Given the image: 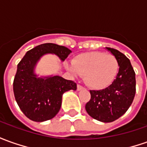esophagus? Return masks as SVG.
Here are the masks:
<instances>
[{"label": "esophagus", "instance_id": "34e87169", "mask_svg": "<svg viewBox=\"0 0 147 147\" xmlns=\"http://www.w3.org/2000/svg\"><path fill=\"white\" fill-rule=\"evenodd\" d=\"M84 88L82 86V85H80V84H78L77 85V90L80 91V90H82V89H84Z\"/></svg>", "mask_w": 147, "mask_h": 147}]
</instances>
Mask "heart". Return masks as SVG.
<instances>
[{
	"label": "heart",
	"instance_id": "b5f03b06",
	"mask_svg": "<svg viewBox=\"0 0 147 147\" xmlns=\"http://www.w3.org/2000/svg\"><path fill=\"white\" fill-rule=\"evenodd\" d=\"M65 67L72 75L84 74V80L90 88L102 89L114 81L120 65L113 55L92 51L79 55Z\"/></svg>",
	"mask_w": 147,
	"mask_h": 147
}]
</instances>
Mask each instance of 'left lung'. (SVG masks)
<instances>
[{
	"label": "left lung",
	"instance_id": "obj_1",
	"mask_svg": "<svg viewBox=\"0 0 147 147\" xmlns=\"http://www.w3.org/2000/svg\"><path fill=\"white\" fill-rule=\"evenodd\" d=\"M119 62V71L109 86L90 90L91 99L85 105L87 113L102 122H112L128 110L136 92V80L130 61L116 49L106 47Z\"/></svg>",
	"mask_w": 147,
	"mask_h": 147
}]
</instances>
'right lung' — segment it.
Listing matches in <instances>:
<instances>
[{"mask_svg":"<svg viewBox=\"0 0 147 147\" xmlns=\"http://www.w3.org/2000/svg\"><path fill=\"white\" fill-rule=\"evenodd\" d=\"M71 51L63 46L44 43L26 53L18 64L13 80V93L20 109L29 119L45 121L59 113L63 94L76 90V84L61 76L38 77L34 67L40 58L46 54H55L64 61Z\"/></svg>","mask_w":147,"mask_h":147,"instance_id":"1","label":"right lung"}]
</instances>
